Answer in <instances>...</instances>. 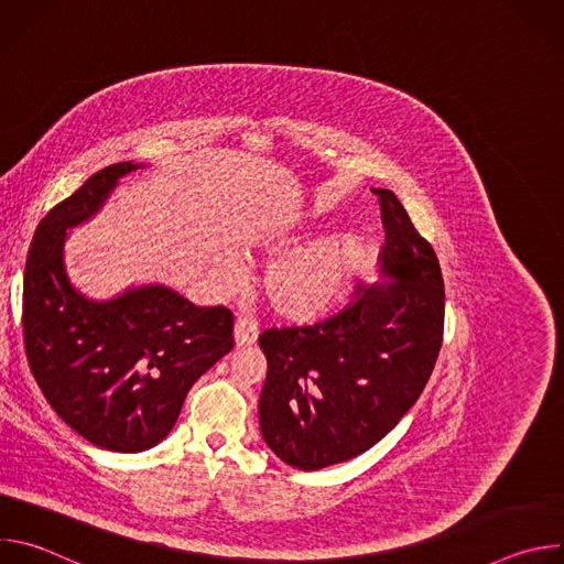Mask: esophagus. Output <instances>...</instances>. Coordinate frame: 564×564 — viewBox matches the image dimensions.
<instances>
[{"instance_id":"obj_1","label":"esophagus","mask_w":564,"mask_h":564,"mask_svg":"<svg viewBox=\"0 0 564 564\" xmlns=\"http://www.w3.org/2000/svg\"><path fill=\"white\" fill-rule=\"evenodd\" d=\"M234 341L238 348L252 346L257 341V324L252 318H236L234 324Z\"/></svg>"}]
</instances>
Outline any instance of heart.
I'll return each instance as SVG.
<instances>
[{"label":"heart","instance_id":"heart-1","mask_svg":"<svg viewBox=\"0 0 564 564\" xmlns=\"http://www.w3.org/2000/svg\"><path fill=\"white\" fill-rule=\"evenodd\" d=\"M370 257V246L359 234L318 238L314 243L281 257L263 276L270 307L290 321H307L330 310L355 283ZM234 263L223 259L216 274L234 279Z\"/></svg>","mask_w":564,"mask_h":564}]
</instances>
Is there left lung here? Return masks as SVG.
I'll return each mask as SVG.
<instances>
[{"label":"left lung","instance_id":"obj_1","mask_svg":"<svg viewBox=\"0 0 564 564\" xmlns=\"http://www.w3.org/2000/svg\"><path fill=\"white\" fill-rule=\"evenodd\" d=\"M379 196V274L341 312L259 337L268 377L259 401L265 444L290 466L318 470L388 435L420 399L444 339L437 254L390 189Z\"/></svg>","mask_w":564,"mask_h":564}]
</instances>
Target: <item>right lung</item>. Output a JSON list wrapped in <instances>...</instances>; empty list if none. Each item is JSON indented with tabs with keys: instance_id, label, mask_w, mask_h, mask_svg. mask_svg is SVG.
Segmentation results:
<instances>
[{
	"instance_id": "add662e5",
	"label": "right lung",
	"mask_w": 564,
	"mask_h": 564,
	"mask_svg": "<svg viewBox=\"0 0 564 564\" xmlns=\"http://www.w3.org/2000/svg\"><path fill=\"white\" fill-rule=\"evenodd\" d=\"M135 167L96 172L40 220L22 292L24 350L46 401L77 435L118 453L163 440L194 381L234 348V316L223 305L196 307L163 285L105 303L70 288L62 265L66 227L91 218Z\"/></svg>"
}]
</instances>
